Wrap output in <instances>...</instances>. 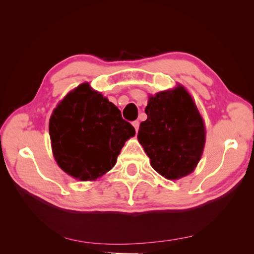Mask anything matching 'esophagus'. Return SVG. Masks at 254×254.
Here are the masks:
<instances>
[{
  "label": "esophagus",
  "instance_id": "34e87169",
  "mask_svg": "<svg viewBox=\"0 0 254 254\" xmlns=\"http://www.w3.org/2000/svg\"><path fill=\"white\" fill-rule=\"evenodd\" d=\"M132 126L134 127L135 131L137 132V130H139V126H140V123H139V121H134V122H132Z\"/></svg>",
  "mask_w": 254,
  "mask_h": 254
}]
</instances>
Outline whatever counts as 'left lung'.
Instances as JSON below:
<instances>
[{
	"label": "left lung",
	"instance_id": "8db88e82",
	"mask_svg": "<svg viewBox=\"0 0 254 254\" xmlns=\"http://www.w3.org/2000/svg\"><path fill=\"white\" fill-rule=\"evenodd\" d=\"M137 140L150 165L168 180L195 171L205 145V124L189 91L180 83L148 96Z\"/></svg>",
	"mask_w": 254,
	"mask_h": 254
}]
</instances>
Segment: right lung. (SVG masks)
<instances>
[{"instance_id": "obj_1", "label": "right lung", "mask_w": 254, "mask_h": 254, "mask_svg": "<svg viewBox=\"0 0 254 254\" xmlns=\"http://www.w3.org/2000/svg\"><path fill=\"white\" fill-rule=\"evenodd\" d=\"M49 131L57 165L79 181H95L112 170L125 142L135 134L118 107L89 82L58 103Z\"/></svg>"}]
</instances>
